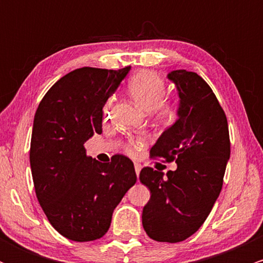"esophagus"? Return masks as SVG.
Segmentation results:
<instances>
[{
  "label": "esophagus",
  "instance_id": "esophagus-1",
  "mask_svg": "<svg viewBox=\"0 0 263 263\" xmlns=\"http://www.w3.org/2000/svg\"><path fill=\"white\" fill-rule=\"evenodd\" d=\"M141 168H142V165L140 164V163H135V171H136V174H137V177L140 176Z\"/></svg>",
  "mask_w": 263,
  "mask_h": 263
}]
</instances>
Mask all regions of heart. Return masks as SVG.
<instances>
[{
    "label": "heart",
    "instance_id": "obj_1",
    "mask_svg": "<svg viewBox=\"0 0 263 263\" xmlns=\"http://www.w3.org/2000/svg\"><path fill=\"white\" fill-rule=\"evenodd\" d=\"M127 90L134 101L143 110L149 111L151 116L159 125H171L176 121L179 112L178 102L165 98L167 85L159 75L149 70H140L127 81ZM114 98H108L102 107V117L108 119ZM146 144V138L138 136L132 137L125 143V152L135 156Z\"/></svg>",
    "mask_w": 263,
    "mask_h": 263
}]
</instances>
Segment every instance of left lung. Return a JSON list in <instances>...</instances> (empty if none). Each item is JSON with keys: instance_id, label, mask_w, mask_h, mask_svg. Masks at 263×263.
<instances>
[{"instance_id": "obj_1", "label": "left lung", "mask_w": 263, "mask_h": 263, "mask_svg": "<svg viewBox=\"0 0 263 263\" xmlns=\"http://www.w3.org/2000/svg\"><path fill=\"white\" fill-rule=\"evenodd\" d=\"M168 78L179 91V119L163 132L151 158L177 163L163 172L144 167L141 182L151 190L144 205V231L159 242H180L199 230L213 209L224 183L230 157L226 115L200 75L174 70Z\"/></svg>"}]
</instances>
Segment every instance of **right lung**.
I'll return each instance as SVG.
<instances>
[{
  "mask_svg": "<svg viewBox=\"0 0 263 263\" xmlns=\"http://www.w3.org/2000/svg\"><path fill=\"white\" fill-rule=\"evenodd\" d=\"M129 69H75L48 90L35 111L29 149L35 195L53 228L77 242L106 234L114 209L137 180L127 157L101 163L84 147L102 132L104 104Z\"/></svg>",
  "mask_w": 263,
  "mask_h": 263,
  "instance_id": "add662e5",
  "label": "right lung"
}]
</instances>
